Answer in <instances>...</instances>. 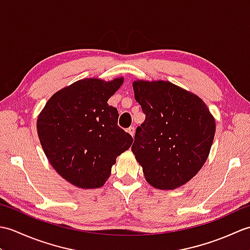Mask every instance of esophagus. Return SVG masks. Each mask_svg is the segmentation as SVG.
I'll list each match as a JSON object with an SVG mask.
<instances>
[{
  "mask_svg": "<svg viewBox=\"0 0 250 250\" xmlns=\"http://www.w3.org/2000/svg\"><path fill=\"white\" fill-rule=\"evenodd\" d=\"M126 132H128V133H130L132 136H133V135H134V133H135V129H134V126H130V128L126 129Z\"/></svg>",
  "mask_w": 250,
  "mask_h": 250,
  "instance_id": "34e87169",
  "label": "esophagus"
}]
</instances>
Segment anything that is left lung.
<instances>
[{
    "label": "left lung",
    "mask_w": 250,
    "mask_h": 250,
    "mask_svg": "<svg viewBox=\"0 0 250 250\" xmlns=\"http://www.w3.org/2000/svg\"><path fill=\"white\" fill-rule=\"evenodd\" d=\"M145 114L132 151L145 178L158 189L172 190L195 176L213 144L216 125L205 103L169 82L133 83Z\"/></svg>",
    "instance_id": "left-lung-1"
}]
</instances>
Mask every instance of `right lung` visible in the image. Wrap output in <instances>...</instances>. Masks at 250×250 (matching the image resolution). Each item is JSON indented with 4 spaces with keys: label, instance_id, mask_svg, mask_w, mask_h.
Segmentation results:
<instances>
[{
    "label": "right lung",
    "instance_id": "1",
    "mask_svg": "<svg viewBox=\"0 0 250 250\" xmlns=\"http://www.w3.org/2000/svg\"><path fill=\"white\" fill-rule=\"evenodd\" d=\"M124 78L82 79L55 93L37 119V133L56 171L74 186L100 188L133 139L118 125L108 99Z\"/></svg>",
    "mask_w": 250,
    "mask_h": 250
}]
</instances>
